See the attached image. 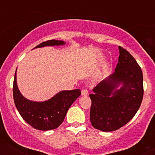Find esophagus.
<instances>
[{"mask_svg": "<svg viewBox=\"0 0 155 155\" xmlns=\"http://www.w3.org/2000/svg\"><path fill=\"white\" fill-rule=\"evenodd\" d=\"M88 94V91H87V89H82V96H86Z\"/></svg>", "mask_w": 155, "mask_h": 155, "instance_id": "34e87169", "label": "esophagus"}]
</instances>
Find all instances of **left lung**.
Returning <instances> with one entry per match:
<instances>
[{
	"instance_id": "obj_1",
	"label": "left lung",
	"mask_w": 155,
	"mask_h": 155,
	"mask_svg": "<svg viewBox=\"0 0 155 155\" xmlns=\"http://www.w3.org/2000/svg\"><path fill=\"white\" fill-rule=\"evenodd\" d=\"M119 57L115 72L101 81L90 94L92 126L104 132L119 129L138 111L143 97V76L134 57L118 46ZM122 84L119 89L118 85Z\"/></svg>"
}]
</instances>
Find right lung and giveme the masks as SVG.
Wrapping results in <instances>:
<instances>
[{"label": "right lung", "instance_id": "1", "mask_svg": "<svg viewBox=\"0 0 155 155\" xmlns=\"http://www.w3.org/2000/svg\"><path fill=\"white\" fill-rule=\"evenodd\" d=\"M64 44L65 43L62 40H51L43 42L35 48ZM12 91L15 107L21 116L28 124L40 130H49L58 127L63 122L69 108L81 95V91L75 89L62 91L44 102L28 101L21 95L18 89L16 70L14 76Z\"/></svg>", "mask_w": 155, "mask_h": 155}]
</instances>
